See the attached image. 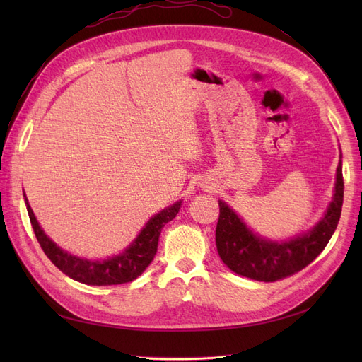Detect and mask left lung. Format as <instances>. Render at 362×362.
Wrapping results in <instances>:
<instances>
[{"mask_svg":"<svg viewBox=\"0 0 362 362\" xmlns=\"http://www.w3.org/2000/svg\"><path fill=\"white\" fill-rule=\"evenodd\" d=\"M344 194L341 160L337 168L334 201L322 221L308 234L276 243L259 238L240 221L225 202L218 201L216 246L222 261L237 275L255 281L275 282L300 272L322 254L341 216Z\"/></svg>","mask_w":362,"mask_h":362,"instance_id":"obj_1","label":"left lung"}]
</instances>
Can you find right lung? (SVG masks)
<instances>
[{
  "instance_id": "obj_1",
  "label": "right lung",
  "mask_w": 362,
  "mask_h": 362,
  "mask_svg": "<svg viewBox=\"0 0 362 362\" xmlns=\"http://www.w3.org/2000/svg\"><path fill=\"white\" fill-rule=\"evenodd\" d=\"M25 204L33 231H35L37 242L42 250L45 252V255L64 275L78 282L87 284V286H117V284L131 282L139 278L157 254L158 237L163 226L175 218L181 208L180 201L152 217L146 226L141 229L133 245L122 252V254L104 261H89L68 254V252L62 250L52 240H49L39 226L35 213H33L31 206L27 202V198Z\"/></svg>"
}]
</instances>
